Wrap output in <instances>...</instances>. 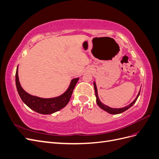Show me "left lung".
<instances>
[{"label": "left lung", "mask_w": 159, "mask_h": 159, "mask_svg": "<svg viewBox=\"0 0 159 159\" xmlns=\"http://www.w3.org/2000/svg\"><path fill=\"white\" fill-rule=\"evenodd\" d=\"M93 86H94V89H95V96H96V102H97V104L98 106L103 110H104L105 111H107V113H110V114H113V115H116V114H119V113H121L124 111H125L126 110H127L128 109H129L130 107H131L133 105H134V103L136 102V101L137 100L138 98L139 95H140V92H141V89L139 90V93L137 95L136 98L134 99V101L133 102H131L129 105H127V106L122 107V108H112V107H110L107 105H105L104 103H103L102 102H101L99 98V96H98V89H97V86H96V84L95 81H93Z\"/></svg>", "instance_id": "1"}]
</instances>
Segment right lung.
Listing matches in <instances>:
<instances>
[{"mask_svg":"<svg viewBox=\"0 0 159 159\" xmlns=\"http://www.w3.org/2000/svg\"><path fill=\"white\" fill-rule=\"evenodd\" d=\"M18 68V66L17 67L16 72V85L19 95L22 102L28 107L38 113L43 115L52 114L64 108L68 103L75 86L79 80V78L72 79L68 88L64 93L57 97L42 98L28 93L23 89L19 81Z\"/></svg>","mask_w":159,"mask_h":159,"instance_id":"right-lung-1","label":"right lung"}]
</instances>
